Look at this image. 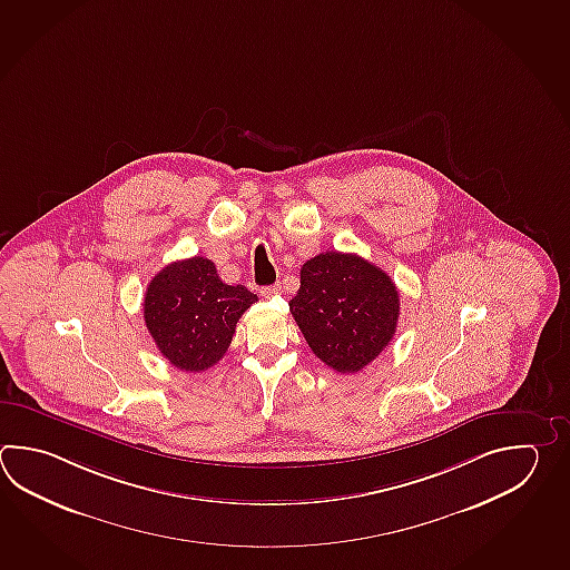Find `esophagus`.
I'll return each instance as SVG.
<instances>
[{
  "label": "esophagus",
  "mask_w": 570,
  "mask_h": 570,
  "mask_svg": "<svg viewBox=\"0 0 570 570\" xmlns=\"http://www.w3.org/2000/svg\"><path fill=\"white\" fill-rule=\"evenodd\" d=\"M279 292V284H274V286H264L262 288V296L264 298H272V296H276Z\"/></svg>",
  "instance_id": "esophagus-1"
}]
</instances>
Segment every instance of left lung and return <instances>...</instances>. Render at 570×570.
<instances>
[{
  "label": "left lung",
  "instance_id": "8db88e82",
  "mask_svg": "<svg viewBox=\"0 0 570 570\" xmlns=\"http://www.w3.org/2000/svg\"><path fill=\"white\" fill-rule=\"evenodd\" d=\"M291 313L314 355L338 373H357L394 338L400 294L372 262L341 252L311 257Z\"/></svg>",
  "mask_w": 570,
  "mask_h": 570
}]
</instances>
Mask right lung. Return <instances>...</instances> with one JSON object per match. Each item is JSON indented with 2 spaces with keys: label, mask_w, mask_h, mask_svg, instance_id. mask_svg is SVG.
<instances>
[{
  "label": "right lung",
  "mask_w": 570,
  "mask_h": 570,
  "mask_svg": "<svg viewBox=\"0 0 570 570\" xmlns=\"http://www.w3.org/2000/svg\"><path fill=\"white\" fill-rule=\"evenodd\" d=\"M257 296L229 286L207 257L160 269L144 296V321L158 351L183 372H205L229 348L237 321Z\"/></svg>",
  "instance_id": "add662e5"
}]
</instances>
